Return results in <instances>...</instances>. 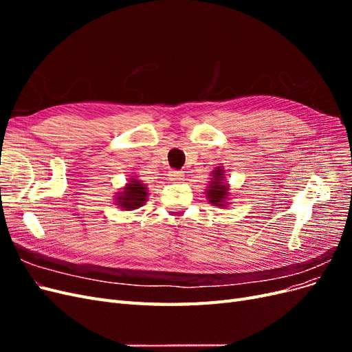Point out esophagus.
<instances>
[{"instance_id": "34e87169", "label": "esophagus", "mask_w": 352, "mask_h": 352, "mask_svg": "<svg viewBox=\"0 0 352 352\" xmlns=\"http://www.w3.org/2000/svg\"><path fill=\"white\" fill-rule=\"evenodd\" d=\"M168 179L172 180L175 184H179L184 180V172H179V170H172V172H168Z\"/></svg>"}]
</instances>
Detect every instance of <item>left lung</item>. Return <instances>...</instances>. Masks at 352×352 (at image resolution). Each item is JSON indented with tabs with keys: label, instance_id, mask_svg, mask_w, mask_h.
I'll list each match as a JSON object with an SVG mask.
<instances>
[{
	"label": "left lung",
	"instance_id": "8db88e82",
	"mask_svg": "<svg viewBox=\"0 0 352 352\" xmlns=\"http://www.w3.org/2000/svg\"><path fill=\"white\" fill-rule=\"evenodd\" d=\"M225 172L226 170L221 166L212 168V172L210 175L211 177L208 179L210 184L206 186V192H204L210 204L219 208H226L228 206L232 204L230 185L228 184Z\"/></svg>",
	"mask_w": 352,
	"mask_h": 352
}]
</instances>
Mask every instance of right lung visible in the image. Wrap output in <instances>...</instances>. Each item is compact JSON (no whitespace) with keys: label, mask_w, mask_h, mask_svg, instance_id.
I'll list each match as a JSON object with an SVG mask.
<instances>
[{"label":"right lung","mask_w":352,"mask_h":352,"mask_svg":"<svg viewBox=\"0 0 352 352\" xmlns=\"http://www.w3.org/2000/svg\"><path fill=\"white\" fill-rule=\"evenodd\" d=\"M150 189L142 180L138 179L136 175H131L127 179V184L120 188L119 192L114 195V206L119 207L122 211H133L141 208L146 204Z\"/></svg>","instance_id":"right-lung-1"}]
</instances>
